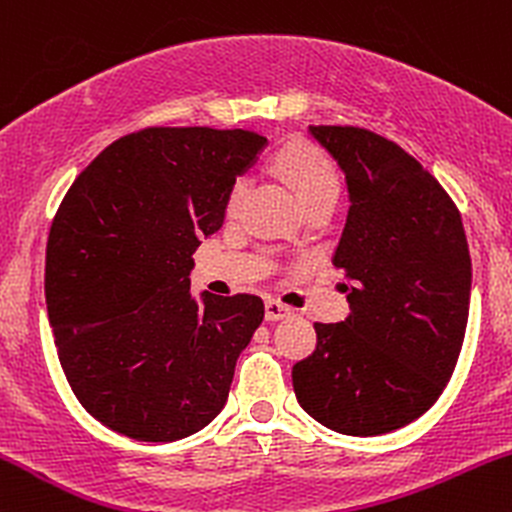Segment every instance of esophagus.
I'll return each instance as SVG.
<instances>
[{
	"mask_svg": "<svg viewBox=\"0 0 512 512\" xmlns=\"http://www.w3.org/2000/svg\"><path fill=\"white\" fill-rule=\"evenodd\" d=\"M293 315V308L291 305L276 301V298H267V303H264V317L267 320H284V317H291Z\"/></svg>",
	"mask_w": 512,
	"mask_h": 512,
	"instance_id": "obj_1",
	"label": "esophagus"
}]
</instances>
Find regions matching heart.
I'll return each instance as SVG.
<instances>
[{"mask_svg":"<svg viewBox=\"0 0 512 512\" xmlns=\"http://www.w3.org/2000/svg\"><path fill=\"white\" fill-rule=\"evenodd\" d=\"M276 166H279L281 173L289 178L293 190H296V195L303 204L322 195H339L337 170H334L330 158L322 154V151H317L315 146H286V149H281L279 156H276ZM245 190H248V180L238 178L233 182L226 202L228 211H236L240 207Z\"/></svg>","mask_w":512,"mask_h":512,"instance_id":"1","label":"heart"}]
</instances>
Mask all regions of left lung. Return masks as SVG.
<instances>
[{
  "instance_id": "1",
  "label": "left lung",
  "mask_w": 512,
  "mask_h": 512,
  "mask_svg": "<svg viewBox=\"0 0 512 512\" xmlns=\"http://www.w3.org/2000/svg\"><path fill=\"white\" fill-rule=\"evenodd\" d=\"M308 132L346 175L351 207L332 262L354 286L344 322H315L293 392L322 426L380 436L431 409L455 370L472 291L467 236L448 192L402 146L361 127Z\"/></svg>"
}]
</instances>
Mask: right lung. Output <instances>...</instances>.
Listing matches in <instances>:
<instances>
[{
  "label": "right lung",
  "instance_id": "1",
  "mask_svg": "<svg viewBox=\"0 0 512 512\" xmlns=\"http://www.w3.org/2000/svg\"><path fill=\"white\" fill-rule=\"evenodd\" d=\"M267 139L248 129L146 127L93 158L57 209L45 301L76 399L149 443L192 436L223 409L260 296H190L199 238Z\"/></svg>",
  "mask_w": 512,
  "mask_h": 512
}]
</instances>
